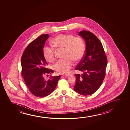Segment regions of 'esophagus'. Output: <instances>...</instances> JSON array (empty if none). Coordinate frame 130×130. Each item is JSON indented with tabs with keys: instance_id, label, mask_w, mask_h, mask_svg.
Returning a JSON list of instances; mask_svg holds the SVG:
<instances>
[{
	"instance_id": "1",
	"label": "esophagus",
	"mask_w": 130,
	"mask_h": 130,
	"mask_svg": "<svg viewBox=\"0 0 130 130\" xmlns=\"http://www.w3.org/2000/svg\"><path fill=\"white\" fill-rule=\"evenodd\" d=\"M70 75V74H68L65 75V76H69Z\"/></svg>"
}]
</instances>
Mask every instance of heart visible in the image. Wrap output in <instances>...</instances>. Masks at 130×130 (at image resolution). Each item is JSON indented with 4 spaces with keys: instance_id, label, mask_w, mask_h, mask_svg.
<instances>
[{
    "instance_id": "obj_1",
    "label": "heart",
    "mask_w": 130,
    "mask_h": 130,
    "mask_svg": "<svg viewBox=\"0 0 130 130\" xmlns=\"http://www.w3.org/2000/svg\"><path fill=\"white\" fill-rule=\"evenodd\" d=\"M54 44L60 48L65 49V59L58 61L54 68L58 74H65L69 71L73 65V61L78 62L85 55L86 46L82 38L72 35L60 34L54 39ZM45 59L50 62L55 59V50L51 46H45L43 50Z\"/></svg>"
}]
</instances>
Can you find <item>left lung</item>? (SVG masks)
<instances>
[{"label": "left lung", "instance_id": "obj_1", "mask_svg": "<svg viewBox=\"0 0 130 130\" xmlns=\"http://www.w3.org/2000/svg\"><path fill=\"white\" fill-rule=\"evenodd\" d=\"M85 41V54L75 68L82 74H75L74 90L84 95L94 93L101 85L106 74L107 59L101 42L87 30L78 32Z\"/></svg>", "mask_w": 130, "mask_h": 130}]
</instances>
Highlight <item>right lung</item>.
Returning <instances> with one entry per match:
<instances>
[{
    "label": "right lung",
    "mask_w": 130,
    "mask_h": 130,
    "mask_svg": "<svg viewBox=\"0 0 130 130\" xmlns=\"http://www.w3.org/2000/svg\"><path fill=\"white\" fill-rule=\"evenodd\" d=\"M49 35L43 34L29 44L21 57V74L25 84L31 93L39 98L47 96L53 91L60 75L48 76L54 72L46 68L48 65L43 54L45 43Z\"/></svg>",
    "instance_id": "1"
}]
</instances>
